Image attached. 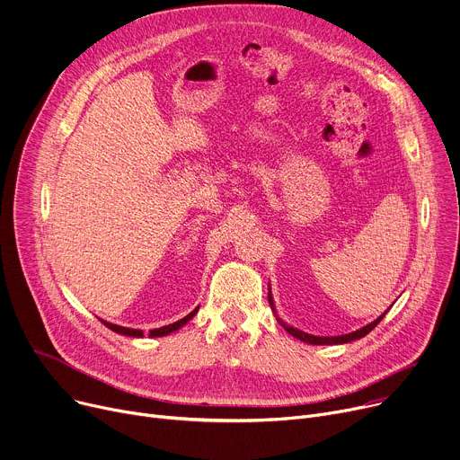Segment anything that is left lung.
Returning <instances> with one entry per match:
<instances>
[{"instance_id": "8db88e82", "label": "left lung", "mask_w": 460, "mask_h": 460, "mask_svg": "<svg viewBox=\"0 0 460 460\" xmlns=\"http://www.w3.org/2000/svg\"><path fill=\"white\" fill-rule=\"evenodd\" d=\"M268 299H270V305H271V308H273V312H275V305H273V297H271V291L268 294ZM385 314L387 312H384L378 319L376 321H372L370 324H367V326H363V328H359V330H356V332H350V333H345V336H330V338H319V336H312V333H306V332H303V330H299V328H294V326H288L279 315H277V321H279V324H282L284 326V330L289 333V336H294V338H297V340H301V341H305V343H310V345H343V343H350V341H356V340H359V338H365L367 333L378 324L384 317H385Z\"/></svg>"}]
</instances>
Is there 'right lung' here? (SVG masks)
I'll list each match as a JSON object with an SVG mask.
<instances>
[{
  "label": "right lung",
  "instance_id": "1",
  "mask_svg": "<svg viewBox=\"0 0 460 460\" xmlns=\"http://www.w3.org/2000/svg\"><path fill=\"white\" fill-rule=\"evenodd\" d=\"M196 312H198V308L196 310H192L189 315H185L183 319H180V321H176V323H172V324H166V326H161V328H154V330H150V333L148 336L150 338H161V336H169L171 332H176L178 328H181L183 324H187L194 315H196ZM101 323H104L110 330H113V332H117V333H122V336H130V338H143V330H137V328H127V326H119V324H111V323H106V321H102L101 319Z\"/></svg>",
  "mask_w": 460,
  "mask_h": 460
}]
</instances>
